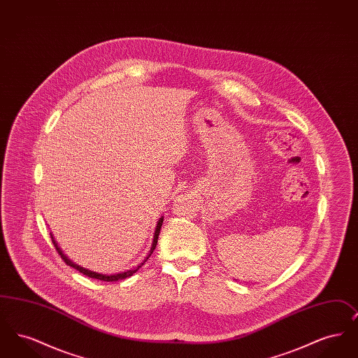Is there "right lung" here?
Masks as SVG:
<instances>
[{
	"label": "right lung",
	"instance_id": "right-lung-1",
	"mask_svg": "<svg viewBox=\"0 0 358 358\" xmlns=\"http://www.w3.org/2000/svg\"><path fill=\"white\" fill-rule=\"evenodd\" d=\"M162 222H164V217H161L158 222H157V228H155V234H154L153 238V244H152V248H150V251H149V254L146 256V259L136 267V268H133V270H129V271H124V273H115V275H103V273H94V271H90V270H85L83 267H80V266H78V264H75L73 262H71L67 256L63 254V251L60 250V247L57 245V243H56V240L53 238L51 234L52 243H53V245H55V248H56V251L59 252V255L62 256V259L66 262V264L69 266V267H73L75 270H78L79 273H83L85 276H88V278H92V279H99V280H103V282H115V280H120V279H126V278H129V276H131V275H134V273L143 266V263L150 257V255L153 254L154 250H155V245H157V241H158V236H159V231H161V227H162Z\"/></svg>",
	"mask_w": 358,
	"mask_h": 358
}]
</instances>
